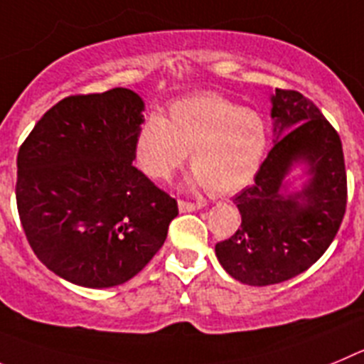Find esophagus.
Returning <instances> with one entry per match:
<instances>
[{"label":"esophagus","instance_id":"34e87169","mask_svg":"<svg viewBox=\"0 0 364 364\" xmlns=\"http://www.w3.org/2000/svg\"><path fill=\"white\" fill-rule=\"evenodd\" d=\"M203 203H190V201H179V210L181 212H194V210H199V208H203Z\"/></svg>","mask_w":364,"mask_h":364}]
</instances>
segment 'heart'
I'll use <instances>...</instances> for the list:
<instances>
[{"instance_id": "b5f03b06", "label": "heart", "mask_w": 364, "mask_h": 364, "mask_svg": "<svg viewBox=\"0 0 364 364\" xmlns=\"http://www.w3.org/2000/svg\"><path fill=\"white\" fill-rule=\"evenodd\" d=\"M268 145L263 116L218 94L185 97L166 119L146 117L136 134V159L149 178H172L190 152L196 186L232 194L254 179Z\"/></svg>"}]
</instances>
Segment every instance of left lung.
<instances>
[{"mask_svg": "<svg viewBox=\"0 0 364 364\" xmlns=\"http://www.w3.org/2000/svg\"><path fill=\"white\" fill-rule=\"evenodd\" d=\"M272 119L276 143L254 183L234 198L241 227L215 245L221 267L250 287L283 283L312 267L341 227L348 196L341 137L309 97L276 88ZM296 161L309 163L311 181L283 195Z\"/></svg>", "mask_w": 364, "mask_h": 364, "instance_id": "left-lung-1", "label": "left lung"}]
</instances>
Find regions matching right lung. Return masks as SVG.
<instances>
[{
	"label": "right lung",
	"instance_id": "1",
	"mask_svg": "<svg viewBox=\"0 0 364 364\" xmlns=\"http://www.w3.org/2000/svg\"><path fill=\"white\" fill-rule=\"evenodd\" d=\"M141 97L129 88L55 103L18 152L21 227L38 259L74 284L132 279L158 254L178 201L136 159Z\"/></svg>",
	"mask_w": 364,
	"mask_h": 364
}]
</instances>
